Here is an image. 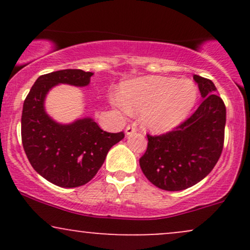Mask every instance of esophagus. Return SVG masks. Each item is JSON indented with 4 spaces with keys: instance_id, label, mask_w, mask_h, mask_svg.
<instances>
[{
    "instance_id": "1",
    "label": "esophagus",
    "mask_w": 250,
    "mask_h": 250,
    "mask_svg": "<svg viewBox=\"0 0 250 250\" xmlns=\"http://www.w3.org/2000/svg\"><path fill=\"white\" fill-rule=\"evenodd\" d=\"M125 135H133L136 133V127H135V125H127V128H125Z\"/></svg>"
}]
</instances>
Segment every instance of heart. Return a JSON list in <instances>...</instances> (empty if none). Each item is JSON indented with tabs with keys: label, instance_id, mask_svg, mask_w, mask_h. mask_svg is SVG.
<instances>
[{
	"label": "heart",
	"instance_id": "obj_1",
	"mask_svg": "<svg viewBox=\"0 0 250 250\" xmlns=\"http://www.w3.org/2000/svg\"><path fill=\"white\" fill-rule=\"evenodd\" d=\"M115 103L120 108L141 111L145 127L168 131L185 121L197 100V88L190 80L147 76L125 83Z\"/></svg>",
	"mask_w": 250,
	"mask_h": 250
}]
</instances>
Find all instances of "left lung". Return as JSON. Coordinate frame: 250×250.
Instances as JSON below:
<instances>
[{"label":"left lung","instance_id":"left-lung-1","mask_svg":"<svg viewBox=\"0 0 250 250\" xmlns=\"http://www.w3.org/2000/svg\"><path fill=\"white\" fill-rule=\"evenodd\" d=\"M203 101L174 130L147 135L140 159L146 177L163 190L187 189L205 179L219 161L225 142L226 105L210 80L194 75Z\"/></svg>","mask_w":250,"mask_h":250}]
</instances>
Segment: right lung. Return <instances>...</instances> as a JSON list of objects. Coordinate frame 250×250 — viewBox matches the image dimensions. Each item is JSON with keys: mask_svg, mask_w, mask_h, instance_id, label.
Listing matches in <instances>:
<instances>
[{"mask_svg": "<svg viewBox=\"0 0 250 250\" xmlns=\"http://www.w3.org/2000/svg\"><path fill=\"white\" fill-rule=\"evenodd\" d=\"M93 73L64 69L41 75L23 103L22 145L33 168L54 185L75 188L85 185L102 167L109 149L125 137L123 131L107 133L90 117L60 125L44 110L48 91L60 83L84 87Z\"/></svg>", "mask_w": 250, "mask_h": 250, "instance_id": "1", "label": "right lung"}]
</instances>
